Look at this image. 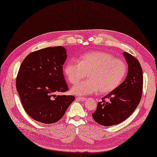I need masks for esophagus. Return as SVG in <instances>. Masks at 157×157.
<instances>
[{
	"instance_id": "esophagus-1",
	"label": "esophagus",
	"mask_w": 157,
	"mask_h": 157,
	"mask_svg": "<svg viewBox=\"0 0 157 157\" xmlns=\"http://www.w3.org/2000/svg\"><path fill=\"white\" fill-rule=\"evenodd\" d=\"M77 99H78L79 101H84L86 99L85 98H82V97H77Z\"/></svg>"
}]
</instances>
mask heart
Returning a JSON list of instances; mask_svg holds the SVG:
<instances>
[{
  "instance_id": "1",
  "label": "heart",
  "mask_w": 157,
  "mask_h": 157,
  "mask_svg": "<svg viewBox=\"0 0 157 157\" xmlns=\"http://www.w3.org/2000/svg\"><path fill=\"white\" fill-rule=\"evenodd\" d=\"M69 82L77 83L88 74L87 80L74 86L71 92L77 96H87L98 91L106 94L120 86L127 73L126 63L105 52L94 51L80 57L79 62L70 61L64 68Z\"/></svg>"
}]
</instances>
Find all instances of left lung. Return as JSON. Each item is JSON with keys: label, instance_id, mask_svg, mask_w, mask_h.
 Listing matches in <instances>:
<instances>
[{"label": "left lung", "instance_id": "obj_1", "mask_svg": "<svg viewBox=\"0 0 157 157\" xmlns=\"http://www.w3.org/2000/svg\"><path fill=\"white\" fill-rule=\"evenodd\" d=\"M128 65L126 77L119 86L98 102L94 120L102 126L116 125L125 121L139 105L143 91V71L136 58L123 53Z\"/></svg>", "mask_w": 157, "mask_h": 157}]
</instances>
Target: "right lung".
Wrapping results in <instances>:
<instances>
[{"mask_svg":"<svg viewBox=\"0 0 157 157\" xmlns=\"http://www.w3.org/2000/svg\"><path fill=\"white\" fill-rule=\"evenodd\" d=\"M63 46L48 47L29 54L23 61L16 78V89L25 112L44 124L59 121L75 99L55 96L67 91L63 72L67 59Z\"/></svg>","mask_w":157,"mask_h":157,"instance_id":"obj_1","label":"right lung"}]
</instances>
